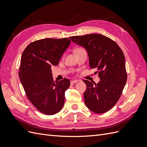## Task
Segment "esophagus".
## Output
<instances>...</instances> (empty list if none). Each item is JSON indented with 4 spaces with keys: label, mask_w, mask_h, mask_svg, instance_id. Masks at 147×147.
<instances>
[{
    "label": "esophagus",
    "mask_w": 147,
    "mask_h": 147,
    "mask_svg": "<svg viewBox=\"0 0 147 147\" xmlns=\"http://www.w3.org/2000/svg\"><path fill=\"white\" fill-rule=\"evenodd\" d=\"M78 81V80H71L70 81V84H74V83H77Z\"/></svg>",
    "instance_id": "1"
}]
</instances>
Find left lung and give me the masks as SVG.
<instances>
[{
	"instance_id": "1",
	"label": "left lung",
	"mask_w": 147,
	"mask_h": 147,
	"mask_svg": "<svg viewBox=\"0 0 147 147\" xmlns=\"http://www.w3.org/2000/svg\"><path fill=\"white\" fill-rule=\"evenodd\" d=\"M86 49L91 69H96L100 80L96 84L83 80L86 106L96 113L107 112L116 104L127 81L125 57L117 43L103 35L91 34L70 37Z\"/></svg>"
}]
</instances>
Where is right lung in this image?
<instances>
[{
    "mask_svg": "<svg viewBox=\"0 0 147 147\" xmlns=\"http://www.w3.org/2000/svg\"><path fill=\"white\" fill-rule=\"evenodd\" d=\"M71 41L45 38L30 43L21 59L19 78L28 98L38 111L53 115L63 109L69 79L54 82L51 67L59 64Z\"/></svg>",
    "mask_w": 147,
    "mask_h": 147,
    "instance_id": "add662e5",
    "label": "right lung"
}]
</instances>
